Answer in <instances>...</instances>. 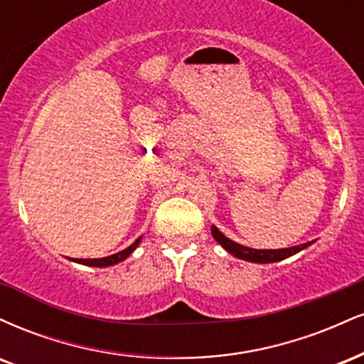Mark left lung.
Returning a JSON list of instances; mask_svg holds the SVG:
<instances>
[{
  "instance_id": "left-lung-1",
  "label": "left lung",
  "mask_w": 364,
  "mask_h": 364,
  "mask_svg": "<svg viewBox=\"0 0 364 364\" xmlns=\"http://www.w3.org/2000/svg\"><path fill=\"white\" fill-rule=\"evenodd\" d=\"M212 236L214 240L219 243L228 253H231L232 257L240 258V260H246L252 263H274V262H281L286 260V258L292 257V255L299 253L301 250L308 248V246L315 243V241H308V243L298 245V246H291V248H281V250H255V248H248V246H243L236 241H231L229 237H225L215 225H212Z\"/></svg>"
}]
</instances>
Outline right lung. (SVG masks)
Here are the masks:
<instances>
[{"mask_svg":"<svg viewBox=\"0 0 364 364\" xmlns=\"http://www.w3.org/2000/svg\"><path fill=\"white\" fill-rule=\"evenodd\" d=\"M140 241H141V236L135 241V243L129 245L128 248L121 250V252L114 253V255H109V257H104V258H70V260L82 263V265H89V267H111V265H116V263L127 260L129 255L135 252L136 246L140 245Z\"/></svg>","mask_w":364,"mask_h":364,"instance_id":"right-lung-1","label":"right lung"}]
</instances>
